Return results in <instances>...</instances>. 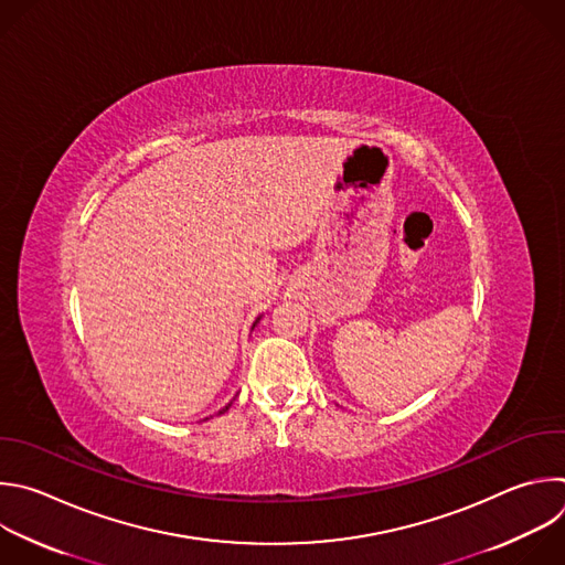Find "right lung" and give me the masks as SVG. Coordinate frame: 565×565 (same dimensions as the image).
Listing matches in <instances>:
<instances>
[{
	"mask_svg": "<svg viewBox=\"0 0 565 565\" xmlns=\"http://www.w3.org/2000/svg\"><path fill=\"white\" fill-rule=\"evenodd\" d=\"M257 321H259V319H257ZM257 321H255V323H257ZM255 323H253V328H255ZM228 408H231V406H226V408H224V411H220V415H222V413H226V411H228Z\"/></svg>",
	"mask_w": 565,
	"mask_h": 565,
	"instance_id": "obj_1",
	"label": "right lung"
}]
</instances>
